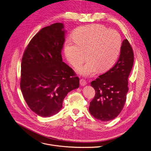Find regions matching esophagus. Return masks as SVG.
Here are the masks:
<instances>
[{"label": "esophagus", "mask_w": 151, "mask_h": 151, "mask_svg": "<svg viewBox=\"0 0 151 151\" xmlns=\"http://www.w3.org/2000/svg\"><path fill=\"white\" fill-rule=\"evenodd\" d=\"M80 84L81 86H85L87 84V82L85 80L81 78V79L80 80Z\"/></svg>", "instance_id": "1"}]
</instances>
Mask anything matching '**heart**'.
I'll use <instances>...</instances> for the list:
<instances>
[{
    "label": "heart",
    "instance_id": "b5f03b06",
    "mask_svg": "<svg viewBox=\"0 0 151 151\" xmlns=\"http://www.w3.org/2000/svg\"><path fill=\"white\" fill-rule=\"evenodd\" d=\"M74 41L68 39L65 44V54L74 67L85 58L86 62L78 68L86 76L94 75L97 70L105 71L114 64L120 53L122 38L119 33L102 24L81 26L73 33Z\"/></svg>",
    "mask_w": 151,
    "mask_h": 151
}]
</instances>
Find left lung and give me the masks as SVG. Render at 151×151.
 <instances>
[{"instance_id":"1","label":"left lung","mask_w":151,"mask_h":151,"mask_svg":"<svg viewBox=\"0 0 151 151\" xmlns=\"http://www.w3.org/2000/svg\"><path fill=\"white\" fill-rule=\"evenodd\" d=\"M134 63L132 48L127 40L123 41L119 58L106 73L91 83L95 91L89 111L101 121H109L118 116L126 102L128 92V78Z\"/></svg>"}]
</instances>
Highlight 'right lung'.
Listing matches in <instances>:
<instances>
[{
	"label": "right lung",
	"mask_w": 151,
	"mask_h": 151,
	"mask_svg": "<svg viewBox=\"0 0 151 151\" xmlns=\"http://www.w3.org/2000/svg\"><path fill=\"white\" fill-rule=\"evenodd\" d=\"M63 24L54 23L32 38L22 60L20 88L25 101L41 117L58 113L65 97L79 87V78L62 62L65 42Z\"/></svg>",
	"instance_id": "1"
}]
</instances>
